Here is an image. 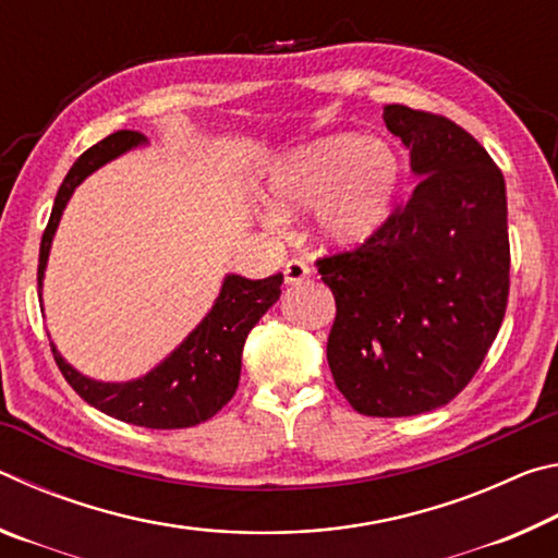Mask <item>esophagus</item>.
Instances as JSON below:
<instances>
[{"instance_id":"1","label":"esophagus","mask_w":558,"mask_h":558,"mask_svg":"<svg viewBox=\"0 0 558 558\" xmlns=\"http://www.w3.org/2000/svg\"><path fill=\"white\" fill-rule=\"evenodd\" d=\"M282 276H286L288 286H298V282L310 278V266H307L305 260L292 258V260L286 263V270H282Z\"/></svg>"}]
</instances>
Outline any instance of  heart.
Returning a JSON list of instances; mask_svg holds the SVG:
<instances>
[{
  "mask_svg": "<svg viewBox=\"0 0 558 558\" xmlns=\"http://www.w3.org/2000/svg\"><path fill=\"white\" fill-rule=\"evenodd\" d=\"M403 157L381 140L339 132L292 149L270 172V202L282 219L317 209V231L332 245H359L391 219Z\"/></svg>",
  "mask_w": 558,
  "mask_h": 558,
  "instance_id": "b5f03b06",
  "label": "heart"
}]
</instances>
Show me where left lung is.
<instances>
[{"mask_svg":"<svg viewBox=\"0 0 558 558\" xmlns=\"http://www.w3.org/2000/svg\"><path fill=\"white\" fill-rule=\"evenodd\" d=\"M421 177L405 206L352 251L319 258L337 302L327 362L352 409L376 418L450 403L493 347L509 295L505 177L456 122L386 106Z\"/></svg>","mask_w":558,"mask_h":558,"instance_id":"left-lung-1","label":"left lung"}]
</instances>
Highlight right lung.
<instances>
[{
  "instance_id": "obj_1",
  "label": "right lung",
  "mask_w": 558,
  "mask_h": 558,
  "mask_svg": "<svg viewBox=\"0 0 558 558\" xmlns=\"http://www.w3.org/2000/svg\"><path fill=\"white\" fill-rule=\"evenodd\" d=\"M145 143L147 137L135 130H118L75 159L63 184L59 186L51 219L41 235L39 298L53 233L59 229L61 214L75 186L110 159ZM280 286L282 272L266 280L226 276L209 315L196 325L194 332L165 362H159L153 372L140 376V379L122 384L88 379L56 352L53 342L51 352L65 381L93 409L143 428L169 430L196 426V423L209 421L211 415L219 413L239 389L245 337H248L253 325L276 305L280 298Z\"/></svg>"
}]
</instances>
